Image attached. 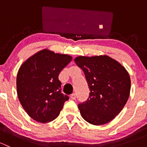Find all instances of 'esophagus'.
<instances>
[{
	"label": "esophagus",
	"mask_w": 147,
	"mask_h": 147,
	"mask_svg": "<svg viewBox=\"0 0 147 147\" xmlns=\"http://www.w3.org/2000/svg\"><path fill=\"white\" fill-rule=\"evenodd\" d=\"M70 98L72 99V100H75V99H76V94H75V93L72 94L70 95Z\"/></svg>",
	"instance_id": "1"
}]
</instances>
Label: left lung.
<instances>
[{
  "instance_id": "8db88e82",
  "label": "left lung",
  "mask_w": 147,
  "mask_h": 147,
  "mask_svg": "<svg viewBox=\"0 0 147 147\" xmlns=\"http://www.w3.org/2000/svg\"><path fill=\"white\" fill-rule=\"evenodd\" d=\"M74 61L84 72L90 90L87 101L78 105L82 118L94 125L109 122L122 110L129 97L128 72L105 55L78 56Z\"/></svg>"
}]
</instances>
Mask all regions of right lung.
<instances>
[{"label":"right lung","instance_id":"add662e5","mask_svg":"<svg viewBox=\"0 0 147 147\" xmlns=\"http://www.w3.org/2000/svg\"><path fill=\"white\" fill-rule=\"evenodd\" d=\"M72 57L48 49L27 59L18 69L16 87L26 113L38 122H50L58 117L67 95L61 92L58 75Z\"/></svg>","mask_w":147,"mask_h":147}]
</instances>
